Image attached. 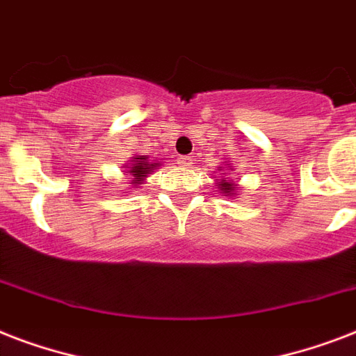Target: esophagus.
I'll return each instance as SVG.
<instances>
[{
	"instance_id": "obj_1",
	"label": "esophagus",
	"mask_w": 356,
	"mask_h": 356,
	"mask_svg": "<svg viewBox=\"0 0 356 356\" xmlns=\"http://www.w3.org/2000/svg\"><path fill=\"white\" fill-rule=\"evenodd\" d=\"M179 164L183 168H188L190 164H192V159H190V156H181V159H179Z\"/></svg>"
}]
</instances>
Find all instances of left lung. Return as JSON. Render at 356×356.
Here are the masks:
<instances>
[{
  "label": "left lung",
  "instance_id": "8db88e82",
  "mask_svg": "<svg viewBox=\"0 0 356 356\" xmlns=\"http://www.w3.org/2000/svg\"><path fill=\"white\" fill-rule=\"evenodd\" d=\"M220 186H222V188H220V190H223L225 194H229V192H233V188H234L233 183H225V181H222V183H220Z\"/></svg>",
  "mask_w": 356,
  "mask_h": 356
}]
</instances>
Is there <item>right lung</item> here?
Instances as JSON below:
<instances>
[{"label": "right lung", "mask_w": 356, "mask_h": 356, "mask_svg": "<svg viewBox=\"0 0 356 356\" xmlns=\"http://www.w3.org/2000/svg\"><path fill=\"white\" fill-rule=\"evenodd\" d=\"M136 161H133V166H129L131 170H129V173H131V177L134 179L133 183L140 184L142 181H144L145 177V173H149L153 168H155V164H149L147 162V156L144 155H138V156H134Z\"/></svg>", "instance_id": "right-lung-1"}]
</instances>
